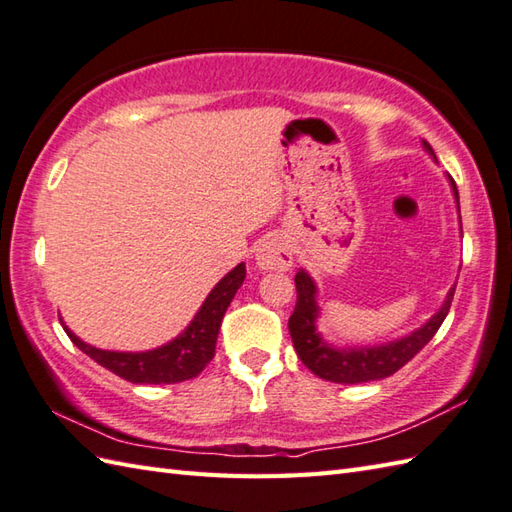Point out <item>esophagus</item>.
<instances>
[{
	"label": "esophagus",
	"instance_id": "34e87169",
	"mask_svg": "<svg viewBox=\"0 0 512 512\" xmlns=\"http://www.w3.org/2000/svg\"><path fill=\"white\" fill-rule=\"evenodd\" d=\"M294 263V254H291V245L287 238L271 234L260 241L256 249V265L260 269H280L285 271Z\"/></svg>",
	"mask_w": 512,
	"mask_h": 512
}]
</instances>
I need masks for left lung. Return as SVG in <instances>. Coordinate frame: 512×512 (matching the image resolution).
Segmentation results:
<instances>
[{"label":"left lung","mask_w":512,"mask_h":512,"mask_svg":"<svg viewBox=\"0 0 512 512\" xmlns=\"http://www.w3.org/2000/svg\"><path fill=\"white\" fill-rule=\"evenodd\" d=\"M424 148L433 154V148L424 141ZM435 156V154H433ZM453 192L457 198V207H460V196H457L455 181L451 179ZM455 287L448 291L446 302L442 309L426 322L422 329L413 331L411 336H406L398 342L382 344V347H362V349H331L316 333V285L305 271L296 274V309L289 318V333L294 340V349L298 358L309 371H314L318 378L338 382V384H360L371 380L389 378L395 371H400L406 362L413 360L420 353L426 342H429L437 329L442 327L444 318L451 309Z\"/></svg>","instance_id":"left-lung-1"}]
</instances>
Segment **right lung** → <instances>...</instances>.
Returning a JSON list of instances; mask_svg holds the SVG:
<instances>
[{
    "mask_svg": "<svg viewBox=\"0 0 512 512\" xmlns=\"http://www.w3.org/2000/svg\"><path fill=\"white\" fill-rule=\"evenodd\" d=\"M245 280V265L241 263L234 267L229 274L218 283L212 294L205 298L203 307L198 309L192 325L187 327L179 338H174L170 344L154 351L143 353H119V351H103L97 347H90L83 340H79L68 327V338L77 344V347L90 356L101 367H106L119 378L134 382V384H176L196 378L207 362L214 358L216 351V338L218 329L225 311L232 302L238 287Z\"/></svg>",
    "mask_w": 512,
    "mask_h": 512,
    "instance_id": "add662e5",
    "label": "right lung"
}]
</instances>
